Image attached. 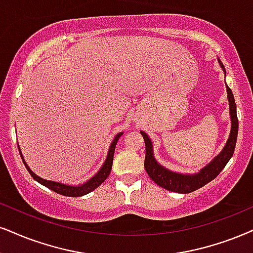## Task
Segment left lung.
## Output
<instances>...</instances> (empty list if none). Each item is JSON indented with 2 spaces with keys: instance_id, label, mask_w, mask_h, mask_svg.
Masks as SVG:
<instances>
[{
  "instance_id": "1",
  "label": "left lung",
  "mask_w": 253,
  "mask_h": 253,
  "mask_svg": "<svg viewBox=\"0 0 253 253\" xmlns=\"http://www.w3.org/2000/svg\"><path fill=\"white\" fill-rule=\"evenodd\" d=\"M219 66L222 68L224 75H226L224 65L218 58ZM226 86V93H228L229 101V113L230 120H231V130H230L228 141L225 146L223 147L222 152L218 155L215 156L207 166H204L202 169H200L197 172L194 174H182L178 171H172L170 169L164 167L156 161L154 156V149H153V142L148 136V134L140 130L141 135L145 140L146 145V158H145V169L149 177L159 184L160 187L165 188L169 191H175L178 194H188L191 191H195L203 185L209 183L213 178L217 177V175L223 170L229 160L232 158L233 150L236 147L238 135V119H237V108H236L235 98H233L232 91L228 85Z\"/></svg>"
}]
</instances>
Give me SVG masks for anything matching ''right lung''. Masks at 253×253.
I'll return each instance as SVG.
<instances>
[{
	"label": "right lung",
	"mask_w": 253,
	"mask_h": 253,
	"mask_svg": "<svg viewBox=\"0 0 253 253\" xmlns=\"http://www.w3.org/2000/svg\"><path fill=\"white\" fill-rule=\"evenodd\" d=\"M123 134H124V132H120V133H118L116 136H114L113 141L111 142L110 148H108L106 160H105L104 165L101 166L100 169H99V170L95 172V174L91 178H88V180L84 182L83 184H78V185L65 184V183H62V182L45 180V178L38 176V175H36L33 170H31L27 162H25L23 155H22L20 146H18V150H20L21 158H22V160H23V164L25 166V168H27V170L30 172V175L34 177V180H36L38 183L45 185V187L49 188V189L56 191L57 194L64 195V196L79 197V196H84V195L91 193V191H93L94 189H97L99 185L103 183V182L108 177V175H110L111 169H112V164H113V156H114V150H116L117 142Z\"/></svg>",
	"instance_id": "obj_1"
}]
</instances>
